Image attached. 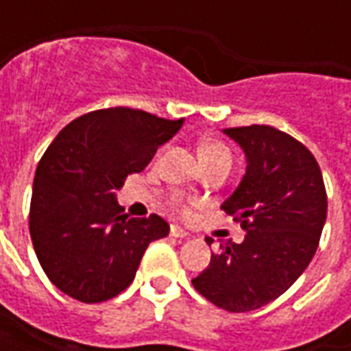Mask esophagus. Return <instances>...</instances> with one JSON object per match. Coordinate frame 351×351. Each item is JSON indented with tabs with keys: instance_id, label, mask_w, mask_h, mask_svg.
I'll list each match as a JSON object with an SVG mask.
<instances>
[{
	"instance_id": "obj_1",
	"label": "esophagus",
	"mask_w": 351,
	"mask_h": 351,
	"mask_svg": "<svg viewBox=\"0 0 351 351\" xmlns=\"http://www.w3.org/2000/svg\"><path fill=\"white\" fill-rule=\"evenodd\" d=\"M190 235L186 229H182L180 226H171V237H175V239H186V237Z\"/></svg>"
}]
</instances>
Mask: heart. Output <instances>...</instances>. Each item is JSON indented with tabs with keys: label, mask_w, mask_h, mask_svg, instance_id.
<instances>
[{
	"label": "heart",
	"mask_w": 351,
	"mask_h": 351,
	"mask_svg": "<svg viewBox=\"0 0 351 351\" xmlns=\"http://www.w3.org/2000/svg\"><path fill=\"white\" fill-rule=\"evenodd\" d=\"M199 160L203 161H214V160H229L231 161V152L228 146L221 143H205L199 146Z\"/></svg>",
	"instance_id": "obj_1"
}]
</instances>
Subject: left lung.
<instances>
[{
  "label": "left lung",
  "mask_w": 351,
  "mask_h": 351,
  "mask_svg": "<svg viewBox=\"0 0 351 351\" xmlns=\"http://www.w3.org/2000/svg\"><path fill=\"white\" fill-rule=\"evenodd\" d=\"M223 133L243 148L246 173L221 208L246 235L241 244L220 246L191 284L220 308L250 312L278 299L308 267L327 218V195L316 158L291 135L272 125Z\"/></svg>",
  "instance_id": "obj_1"
}]
</instances>
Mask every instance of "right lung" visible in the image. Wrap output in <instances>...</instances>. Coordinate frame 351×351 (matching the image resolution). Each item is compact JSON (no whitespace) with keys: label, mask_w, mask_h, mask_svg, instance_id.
Listing matches in <instances>:
<instances>
[{"label":"right lung","mask_w":351,"mask_h":351,"mask_svg":"<svg viewBox=\"0 0 351 351\" xmlns=\"http://www.w3.org/2000/svg\"><path fill=\"white\" fill-rule=\"evenodd\" d=\"M180 120L137 108H103L58 133L37 165L29 235L43 271L80 302H101L130 286L148 244L169 235V223L123 216L116 190L141 173L175 137Z\"/></svg>","instance_id":"1"}]
</instances>
